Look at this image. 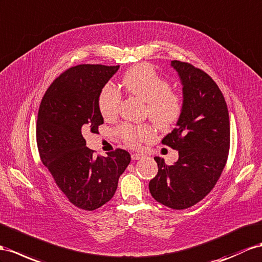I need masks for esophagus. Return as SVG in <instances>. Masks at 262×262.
I'll return each mask as SVG.
<instances>
[{
	"instance_id": "34e87169",
	"label": "esophagus",
	"mask_w": 262,
	"mask_h": 262,
	"mask_svg": "<svg viewBox=\"0 0 262 262\" xmlns=\"http://www.w3.org/2000/svg\"><path fill=\"white\" fill-rule=\"evenodd\" d=\"M144 157L143 154H132V159L133 160H138V159H142Z\"/></svg>"
}]
</instances>
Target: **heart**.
Returning <instances> with one entry per match:
<instances>
[{
  "mask_svg": "<svg viewBox=\"0 0 262 262\" xmlns=\"http://www.w3.org/2000/svg\"><path fill=\"white\" fill-rule=\"evenodd\" d=\"M125 90L132 95L146 102V115L160 128H168L182 116L184 99L179 93L170 90V83L149 64L130 67L122 78ZM120 93L111 84L105 85L98 95V110L105 119L117 116ZM118 135L132 147H138L155 135L149 124H123L117 129Z\"/></svg>",
  "mask_w": 262,
  "mask_h": 262,
  "instance_id": "1",
  "label": "heart"
}]
</instances>
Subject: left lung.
<instances>
[{
    "instance_id": "left-lung-1",
    "label": "left lung",
    "mask_w": 262,
    "mask_h": 262,
    "mask_svg": "<svg viewBox=\"0 0 262 262\" xmlns=\"http://www.w3.org/2000/svg\"><path fill=\"white\" fill-rule=\"evenodd\" d=\"M183 85L184 108L176 128L162 140L178 150L166 165L155 157L158 172L149 182L152 198L171 209H186L204 199L217 184L230 146L229 114L218 85L193 65L171 61Z\"/></svg>"
}]
</instances>
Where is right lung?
<instances>
[{
	"instance_id": "1",
	"label": "right lung",
	"mask_w": 262,
	"mask_h": 262,
	"mask_svg": "<svg viewBox=\"0 0 262 262\" xmlns=\"http://www.w3.org/2000/svg\"><path fill=\"white\" fill-rule=\"evenodd\" d=\"M118 69L119 65L73 66L55 78L39 105V157L67 199L83 210H95L108 203L130 163L129 152L120 148L106 157H94L82 134L97 133L104 123L98 95Z\"/></svg>"
}]
</instances>
